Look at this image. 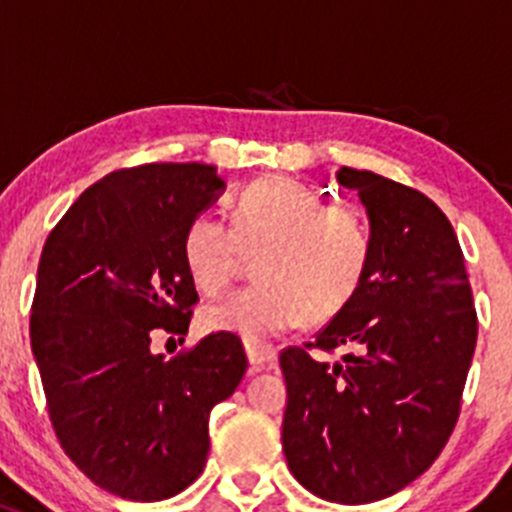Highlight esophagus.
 <instances>
[{
	"label": "esophagus",
	"mask_w": 512,
	"mask_h": 512,
	"mask_svg": "<svg viewBox=\"0 0 512 512\" xmlns=\"http://www.w3.org/2000/svg\"><path fill=\"white\" fill-rule=\"evenodd\" d=\"M247 360H250L252 367H262L267 362H272L277 357V350L272 345H257V342H247L245 345Z\"/></svg>",
	"instance_id": "esophagus-1"
}]
</instances>
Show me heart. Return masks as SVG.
Listing matches in <instances>:
<instances>
[{
	"instance_id": "obj_1",
	"label": "heart",
	"mask_w": 512,
	"mask_h": 512,
	"mask_svg": "<svg viewBox=\"0 0 512 512\" xmlns=\"http://www.w3.org/2000/svg\"><path fill=\"white\" fill-rule=\"evenodd\" d=\"M257 255L260 285L202 312L207 330L262 342L305 317L327 320L355 297L370 265L372 235L352 205H325L302 182L267 175L240 192L232 225L197 215L182 237V257L205 295H220L240 267Z\"/></svg>"
}]
</instances>
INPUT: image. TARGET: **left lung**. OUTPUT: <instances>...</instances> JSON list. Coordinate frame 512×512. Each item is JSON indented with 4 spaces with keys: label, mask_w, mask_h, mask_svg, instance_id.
Masks as SVG:
<instances>
[{
    "label": "left lung",
    "mask_w": 512,
    "mask_h": 512,
    "mask_svg": "<svg viewBox=\"0 0 512 512\" xmlns=\"http://www.w3.org/2000/svg\"><path fill=\"white\" fill-rule=\"evenodd\" d=\"M370 217L372 252L355 297L305 347H285L282 450L317 498L362 505L425 473L460 415L478 340L463 250L423 192L342 167ZM345 346L340 361L311 350Z\"/></svg>",
    "instance_id": "1"
}]
</instances>
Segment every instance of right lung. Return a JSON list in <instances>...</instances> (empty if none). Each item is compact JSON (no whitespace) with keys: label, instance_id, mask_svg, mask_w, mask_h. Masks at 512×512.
<instances>
[{"label":"right lung","instance_id":"add662e5","mask_svg":"<svg viewBox=\"0 0 512 512\" xmlns=\"http://www.w3.org/2000/svg\"><path fill=\"white\" fill-rule=\"evenodd\" d=\"M222 187L197 162L109 172L42 247L29 337L49 420L69 460L119 498L152 503L195 483L210 410L247 370L232 332L175 357L152 350L160 335H187L200 297L182 237Z\"/></svg>","mask_w":512,"mask_h":512}]
</instances>
